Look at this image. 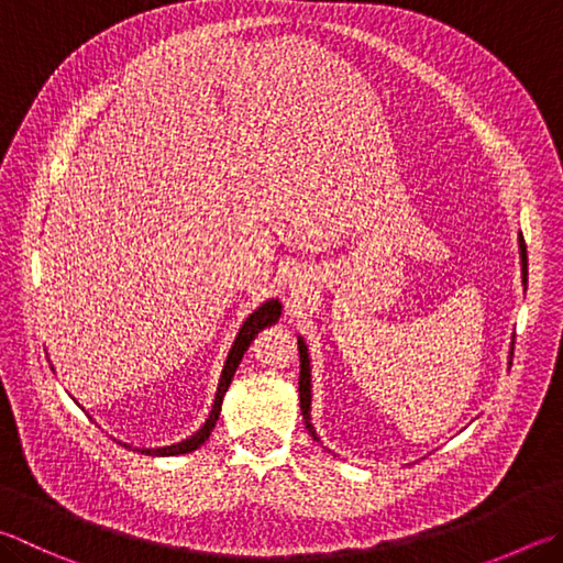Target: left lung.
Instances as JSON below:
<instances>
[{
  "label": "left lung",
  "mask_w": 563,
  "mask_h": 563,
  "mask_svg": "<svg viewBox=\"0 0 563 563\" xmlns=\"http://www.w3.org/2000/svg\"><path fill=\"white\" fill-rule=\"evenodd\" d=\"M519 263H522V285L527 290V246H525L522 233H519ZM298 352H300V411H302L305 426H308L310 435L314 438V441H320V438H317L314 426H312V364H310L308 342H305L302 334H298Z\"/></svg>",
  "instance_id": "8db88e82"
}]
</instances>
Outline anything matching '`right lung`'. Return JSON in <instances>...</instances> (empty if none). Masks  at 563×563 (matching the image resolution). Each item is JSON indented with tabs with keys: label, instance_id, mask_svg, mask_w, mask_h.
Masks as SVG:
<instances>
[{
	"label": "right lung",
	"instance_id": "add662e5",
	"mask_svg": "<svg viewBox=\"0 0 563 563\" xmlns=\"http://www.w3.org/2000/svg\"><path fill=\"white\" fill-rule=\"evenodd\" d=\"M280 312H283V305L278 298H268L265 302H261L258 308H255L246 320H243V324L239 327L236 332V340H233L231 350H229V356L227 362H223V369H221V376H219V386H217V394H213V404H211V411L207 416V421H203L197 431H194L189 438H184V441L179 443H172V445H162V448H135L137 453L142 455H152V457H175V455H184V453H194L197 448H201L203 443L209 441V435L213 431V426H217L219 416H221V404H223V396H227L229 386H231V379L233 374H236L239 364L243 360V354H246V350L251 346V342L258 336L261 330H265V327H271L280 320ZM78 404V401H76ZM125 448H132L128 443H122Z\"/></svg>",
	"mask_w": 563,
	"mask_h": 563
}]
</instances>
